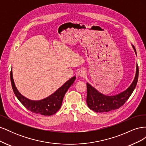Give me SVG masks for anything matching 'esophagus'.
<instances>
[{
    "label": "esophagus",
    "instance_id": "esophagus-1",
    "mask_svg": "<svg viewBox=\"0 0 146 146\" xmlns=\"http://www.w3.org/2000/svg\"><path fill=\"white\" fill-rule=\"evenodd\" d=\"M86 72L85 71V70H84L83 69H80L77 72V77H83L86 76Z\"/></svg>",
    "mask_w": 146,
    "mask_h": 146
}]
</instances>
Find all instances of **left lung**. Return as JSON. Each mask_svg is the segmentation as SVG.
<instances>
[{"label":"left lung","mask_w":146,"mask_h":146,"mask_svg":"<svg viewBox=\"0 0 146 146\" xmlns=\"http://www.w3.org/2000/svg\"><path fill=\"white\" fill-rule=\"evenodd\" d=\"M131 46L136 55L134 46L132 44ZM138 66L136 65V74L133 82L127 90L114 96L103 94L87 82L86 103L88 107L96 113L108 112L111 110L119 108L125 103L134 91L138 82Z\"/></svg>","instance_id":"obj_1"}]
</instances>
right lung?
Returning a JSON list of instances; mask_svg holds the SVG:
<instances>
[{
  "mask_svg": "<svg viewBox=\"0 0 146 146\" xmlns=\"http://www.w3.org/2000/svg\"><path fill=\"white\" fill-rule=\"evenodd\" d=\"M10 78L13 92L20 102L24 107L33 113L44 116H50L56 113L61 108L64 96L70 86L74 83L76 77L74 76L59 88L54 93L47 98L39 100H32L26 98L17 90L13 80L12 70L10 72Z\"/></svg>",
  "mask_w": 146,
  "mask_h": 146,
  "instance_id": "1",
  "label": "right lung"
}]
</instances>
